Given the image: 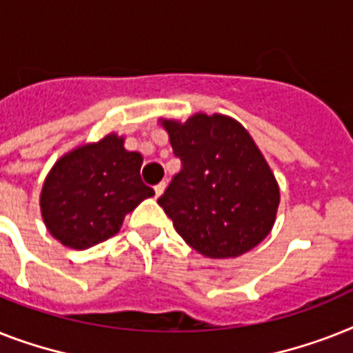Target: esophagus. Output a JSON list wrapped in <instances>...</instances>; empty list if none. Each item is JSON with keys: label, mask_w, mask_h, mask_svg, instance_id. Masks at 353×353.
Here are the masks:
<instances>
[{"label": "esophagus", "mask_w": 353, "mask_h": 353, "mask_svg": "<svg viewBox=\"0 0 353 353\" xmlns=\"http://www.w3.org/2000/svg\"><path fill=\"white\" fill-rule=\"evenodd\" d=\"M165 188H167V185H165V183H159V185L154 186V192H156V196H157V197L161 196L163 192H165Z\"/></svg>", "instance_id": "34e87169"}]
</instances>
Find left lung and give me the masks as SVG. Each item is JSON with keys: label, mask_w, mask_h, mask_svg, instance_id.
<instances>
[{"label": "left lung", "mask_w": 353, "mask_h": 353, "mask_svg": "<svg viewBox=\"0 0 353 353\" xmlns=\"http://www.w3.org/2000/svg\"><path fill=\"white\" fill-rule=\"evenodd\" d=\"M183 168L157 203L188 246L212 259L256 248L276 223L279 185L241 123L197 112L159 119Z\"/></svg>", "instance_id": "obj_1"}]
</instances>
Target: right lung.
I'll use <instances>...</instances> for the list:
<instances>
[{
    "label": "right lung",
    "instance_id": "1",
    "mask_svg": "<svg viewBox=\"0 0 353 353\" xmlns=\"http://www.w3.org/2000/svg\"><path fill=\"white\" fill-rule=\"evenodd\" d=\"M143 156L112 132L63 154L45 177L39 208L54 239L74 250L116 236L128 212L154 190L139 177Z\"/></svg>",
    "mask_w": 353,
    "mask_h": 353
}]
</instances>
